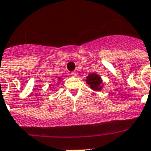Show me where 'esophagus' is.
<instances>
[{"label":"esophagus","instance_id":"obj_1","mask_svg":"<svg viewBox=\"0 0 151 151\" xmlns=\"http://www.w3.org/2000/svg\"><path fill=\"white\" fill-rule=\"evenodd\" d=\"M70 74H71V75L73 76V77H77V76H78V73H77V72H76V71L71 72V73H70Z\"/></svg>","mask_w":151,"mask_h":151}]
</instances>
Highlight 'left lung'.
I'll use <instances>...</instances> for the list:
<instances>
[{
	"mask_svg": "<svg viewBox=\"0 0 151 151\" xmlns=\"http://www.w3.org/2000/svg\"><path fill=\"white\" fill-rule=\"evenodd\" d=\"M101 79L100 76L96 73H91L87 76V83L89 84L91 89L93 91H101Z\"/></svg>",
	"mask_w": 151,
	"mask_h": 151,
	"instance_id": "1",
	"label": "left lung"
}]
</instances>
